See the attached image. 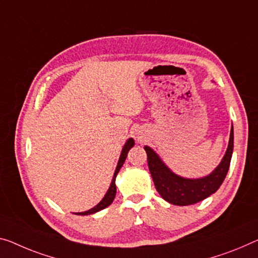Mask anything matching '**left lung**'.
<instances>
[{"mask_svg": "<svg viewBox=\"0 0 258 258\" xmlns=\"http://www.w3.org/2000/svg\"><path fill=\"white\" fill-rule=\"evenodd\" d=\"M233 143H234V133H233L232 125L228 148L223 160L211 174L201 179H185V177L176 175L164 164V161L151 148L144 146V150L148 154L149 169L157 191L168 203L181 205V207L196 204L215 194L227 175L233 148H234Z\"/></svg>", "mask_w": 258, "mask_h": 258, "instance_id": "obj_1", "label": "left lung"}]
</instances>
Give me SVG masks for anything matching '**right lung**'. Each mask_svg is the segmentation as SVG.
<instances>
[{"label":"right lung","mask_w":258,"mask_h":258,"mask_svg":"<svg viewBox=\"0 0 258 258\" xmlns=\"http://www.w3.org/2000/svg\"><path fill=\"white\" fill-rule=\"evenodd\" d=\"M134 145H135V142H134L133 138H129V140L125 142L123 149H122L120 159H118V162H117L115 173H114V176H113V179H112V183H110V187L108 188V190H107V192H106V195L104 196V198H102V200H101L100 202H99V203L96 205V207L92 208L91 210H89V211H85V212H77V213H75V215H78V216L92 215V213H96V212H98V211H100V210L105 209V208L108 207V205L112 204V202L114 201V198H115V195H116V185H115L116 175H117L118 170H120V168L122 167V165L124 164L125 158H126V156H128L129 150L132 149Z\"/></svg>","instance_id":"obj_1"}]
</instances>
